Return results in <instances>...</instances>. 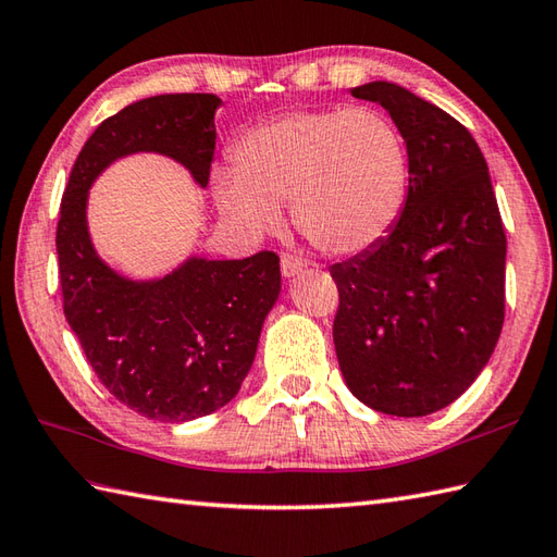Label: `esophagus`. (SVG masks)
<instances>
[{
    "label": "esophagus",
    "mask_w": 557,
    "mask_h": 557,
    "mask_svg": "<svg viewBox=\"0 0 557 557\" xmlns=\"http://www.w3.org/2000/svg\"><path fill=\"white\" fill-rule=\"evenodd\" d=\"M307 269V262L302 257H298V255H281V271H283V276L286 278H295L298 274H302V271Z\"/></svg>",
    "instance_id": "1"
}]
</instances>
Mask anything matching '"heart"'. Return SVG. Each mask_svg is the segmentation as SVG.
Returning <instances> with one entry per match:
<instances>
[{
  "instance_id": "b5f03b06",
  "label": "heart",
  "mask_w": 557,
  "mask_h": 557,
  "mask_svg": "<svg viewBox=\"0 0 557 557\" xmlns=\"http://www.w3.org/2000/svg\"><path fill=\"white\" fill-rule=\"evenodd\" d=\"M236 171H219L216 205L238 228L281 226V205L321 252L352 257L388 236L410 188L400 128L374 109H302L245 131Z\"/></svg>"
}]
</instances>
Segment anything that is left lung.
Wrapping results in <instances>:
<instances>
[{
	"instance_id": "1",
	"label": "left lung",
	"mask_w": 557,
	"mask_h": 557,
	"mask_svg": "<svg viewBox=\"0 0 557 557\" xmlns=\"http://www.w3.org/2000/svg\"><path fill=\"white\" fill-rule=\"evenodd\" d=\"M376 102L410 152L398 224L372 250L333 264V343L357 400L424 417L472 386L505 319V240L486 159L460 121L388 81L350 90Z\"/></svg>"
}]
</instances>
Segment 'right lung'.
I'll return each instance as SVG.
<instances>
[{
    "instance_id": "add662e5",
    "label": "right lung",
    "mask_w": 557,
    "mask_h": 557,
    "mask_svg": "<svg viewBox=\"0 0 557 557\" xmlns=\"http://www.w3.org/2000/svg\"><path fill=\"white\" fill-rule=\"evenodd\" d=\"M219 104L216 95L183 92L121 109L83 145L61 197L57 255L69 326L104 388L159 422H190L236 398L278 300V257L193 255L162 278L133 281L97 255L88 193L111 162L135 152L174 159L207 188Z\"/></svg>"
}]
</instances>
